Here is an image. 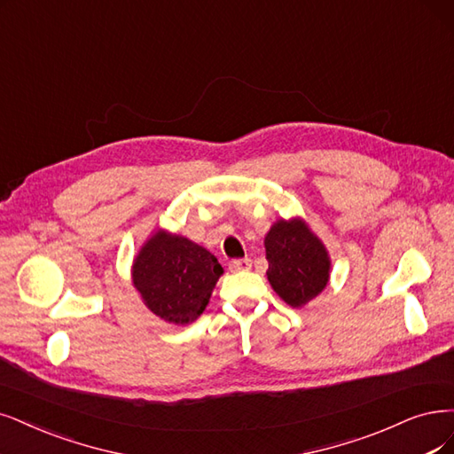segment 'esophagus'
I'll return each mask as SVG.
<instances>
[{"mask_svg":"<svg viewBox=\"0 0 454 454\" xmlns=\"http://www.w3.org/2000/svg\"><path fill=\"white\" fill-rule=\"evenodd\" d=\"M253 267V260L250 258H239L230 262V271H248Z\"/></svg>","mask_w":454,"mask_h":454,"instance_id":"1","label":"esophagus"}]
</instances>
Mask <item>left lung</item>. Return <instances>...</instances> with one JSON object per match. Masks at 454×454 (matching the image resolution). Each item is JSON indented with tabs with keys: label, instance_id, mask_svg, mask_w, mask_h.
<instances>
[{
	"label": "left lung",
	"instance_id": "obj_1",
	"mask_svg": "<svg viewBox=\"0 0 454 454\" xmlns=\"http://www.w3.org/2000/svg\"><path fill=\"white\" fill-rule=\"evenodd\" d=\"M267 278L290 307H303L329 280L327 250L297 218L278 221L265 236Z\"/></svg>",
	"mask_w": 454,
	"mask_h": 454
}]
</instances>
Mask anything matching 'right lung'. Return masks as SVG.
<instances>
[{
  "instance_id": "right-lung-1",
  "label": "right lung",
  "mask_w": 454,
  "mask_h": 454,
  "mask_svg": "<svg viewBox=\"0 0 454 454\" xmlns=\"http://www.w3.org/2000/svg\"><path fill=\"white\" fill-rule=\"evenodd\" d=\"M223 273L209 250L159 230L134 260L132 282L151 312L183 325L204 312Z\"/></svg>"
}]
</instances>
